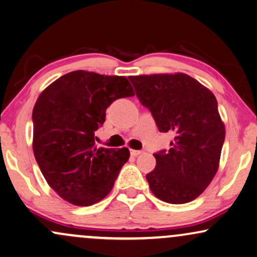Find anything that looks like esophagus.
I'll return each instance as SVG.
<instances>
[{"label":"esophagus","instance_id":"esophagus-1","mask_svg":"<svg viewBox=\"0 0 257 257\" xmlns=\"http://www.w3.org/2000/svg\"><path fill=\"white\" fill-rule=\"evenodd\" d=\"M143 151L141 150H130V154H131V156H138V155H141Z\"/></svg>","mask_w":257,"mask_h":257}]
</instances>
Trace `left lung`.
<instances>
[{
  "mask_svg": "<svg viewBox=\"0 0 257 257\" xmlns=\"http://www.w3.org/2000/svg\"><path fill=\"white\" fill-rule=\"evenodd\" d=\"M128 78L158 131L174 135L169 150L154 154L156 167L147 174L151 192L169 204L194 200L216 175L225 139L216 96L181 72Z\"/></svg>",
  "mask_w": 257,
  "mask_h": 257,
  "instance_id": "obj_1",
  "label": "left lung"
}]
</instances>
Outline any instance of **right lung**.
Returning <instances> with one entry per match:
<instances>
[{"mask_svg": "<svg viewBox=\"0 0 257 257\" xmlns=\"http://www.w3.org/2000/svg\"><path fill=\"white\" fill-rule=\"evenodd\" d=\"M123 76L77 70L39 95L33 114V153L49 186L76 206L96 204L128 161L127 148L95 147L94 134L113 101L134 96Z\"/></svg>", "mask_w": 257, "mask_h": 257, "instance_id": "right-lung-1", "label": "right lung"}]
</instances>
